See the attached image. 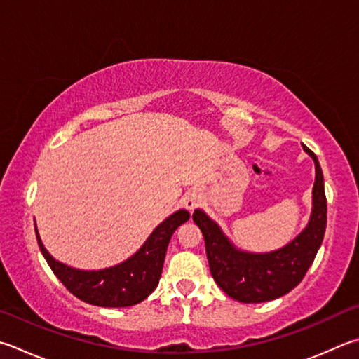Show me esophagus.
Here are the masks:
<instances>
[{
	"label": "esophagus",
	"mask_w": 359,
	"mask_h": 359,
	"mask_svg": "<svg viewBox=\"0 0 359 359\" xmlns=\"http://www.w3.org/2000/svg\"><path fill=\"white\" fill-rule=\"evenodd\" d=\"M202 202V193L199 190L188 191L184 199H182V205H184L188 212H193Z\"/></svg>",
	"instance_id": "esophagus-1"
}]
</instances>
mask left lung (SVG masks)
<instances>
[{"instance_id":"obj_1","label":"left lung","mask_w":359,"mask_h":359,"mask_svg":"<svg viewBox=\"0 0 359 359\" xmlns=\"http://www.w3.org/2000/svg\"><path fill=\"white\" fill-rule=\"evenodd\" d=\"M316 165L312 213L303 232L276 251L256 254L233 246L219 226L196 208L193 221L204 236L208 266L219 289L240 303H264L289 293L302 283L316 259L327 229V196L316 154L303 144Z\"/></svg>"}]
</instances>
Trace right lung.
<instances>
[{
  "instance_id": "obj_1",
  "label": "right lung",
  "mask_w": 359,
  "mask_h": 359,
  "mask_svg": "<svg viewBox=\"0 0 359 359\" xmlns=\"http://www.w3.org/2000/svg\"><path fill=\"white\" fill-rule=\"evenodd\" d=\"M190 218L187 210H177L155 227L144 245L132 257L103 270H76L57 262L45 250L36 227L41 252L56 278L66 289L89 304L102 308H127L141 303L158 285L163 262L172 233Z\"/></svg>"
}]
</instances>
